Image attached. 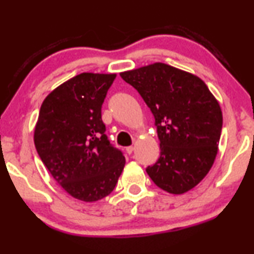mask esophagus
I'll return each mask as SVG.
<instances>
[{"mask_svg": "<svg viewBox=\"0 0 254 254\" xmlns=\"http://www.w3.org/2000/svg\"><path fill=\"white\" fill-rule=\"evenodd\" d=\"M133 149H135V148H133L132 145H130V146H127V149H125V150H127V154H132Z\"/></svg>", "mask_w": 254, "mask_h": 254, "instance_id": "obj_1", "label": "esophagus"}]
</instances>
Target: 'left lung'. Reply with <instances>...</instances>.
<instances>
[{
	"label": "left lung",
	"instance_id": "8db88e82",
	"mask_svg": "<svg viewBox=\"0 0 254 254\" xmlns=\"http://www.w3.org/2000/svg\"><path fill=\"white\" fill-rule=\"evenodd\" d=\"M151 110L161 155L146 173L157 187L183 194L203 180L218 154L222 112L196 75L155 63L122 72Z\"/></svg>",
	"mask_w": 254,
	"mask_h": 254
}]
</instances>
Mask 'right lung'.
<instances>
[{
  "label": "right lung",
  "mask_w": 254,
  "mask_h": 254,
  "mask_svg": "<svg viewBox=\"0 0 254 254\" xmlns=\"http://www.w3.org/2000/svg\"><path fill=\"white\" fill-rule=\"evenodd\" d=\"M116 74L81 73L45 98L34 144L53 179L71 196L94 202L114 190L125 166L110 144L102 105Z\"/></svg>",
  "instance_id": "right-lung-1"
}]
</instances>
